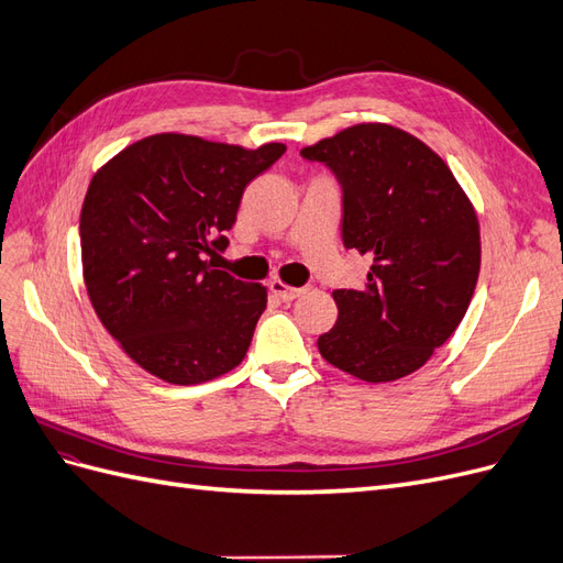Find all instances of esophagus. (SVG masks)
<instances>
[{
    "instance_id": "1",
    "label": "esophagus",
    "mask_w": 563,
    "mask_h": 563,
    "mask_svg": "<svg viewBox=\"0 0 563 563\" xmlns=\"http://www.w3.org/2000/svg\"><path fill=\"white\" fill-rule=\"evenodd\" d=\"M269 291L275 294L279 300H284V302H291V300H296L305 288H296V286H288V284H284L282 279H272L269 282Z\"/></svg>"
}]
</instances>
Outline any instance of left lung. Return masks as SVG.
<instances>
[{"mask_svg": "<svg viewBox=\"0 0 563 563\" xmlns=\"http://www.w3.org/2000/svg\"><path fill=\"white\" fill-rule=\"evenodd\" d=\"M300 155L343 187V244L373 261L362 288H338L323 360L366 383L399 380L463 321L479 279L472 201L446 162L389 124H356Z\"/></svg>", "mask_w": 563, "mask_h": 563, "instance_id": "obj_1", "label": "left lung"}]
</instances>
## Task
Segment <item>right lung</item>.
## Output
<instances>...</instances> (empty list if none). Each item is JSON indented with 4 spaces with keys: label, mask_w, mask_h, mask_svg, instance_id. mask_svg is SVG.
<instances>
[{
    "label": "right lung",
    "mask_w": 563,
    "mask_h": 563,
    "mask_svg": "<svg viewBox=\"0 0 563 563\" xmlns=\"http://www.w3.org/2000/svg\"><path fill=\"white\" fill-rule=\"evenodd\" d=\"M284 152L157 133L96 172L79 218L84 284L108 333L152 376L199 385L242 364L267 291L216 269V255L246 185Z\"/></svg>",
    "instance_id": "right-lung-1"
}]
</instances>
